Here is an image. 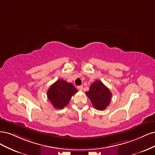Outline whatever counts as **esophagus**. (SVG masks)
I'll list each match as a JSON object with an SVG mask.
<instances>
[{"label":"esophagus","instance_id":"1","mask_svg":"<svg viewBox=\"0 0 155 155\" xmlns=\"http://www.w3.org/2000/svg\"><path fill=\"white\" fill-rule=\"evenodd\" d=\"M77 89L79 91H82L83 90V86H77Z\"/></svg>","mask_w":155,"mask_h":155}]
</instances>
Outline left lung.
<instances>
[{
    "label": "left lung",
    "mask_w": 155,
    "mask_h": 155,
    "mask_svg": "<svg viewBox=\"0 0 155 155\" xmlns=\"http://www.w3.org/2000/svg\"><path fill=\"white\" fill-rule=\"evenodd\" d=\"M86 94L93 107L100 111L104 110L109 106L112 97L110 90L100 81L93 82Z\"/></svg>",
    "instance_id": "8db88e82"
}]
</instances>
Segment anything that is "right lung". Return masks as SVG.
<instances>
[{
    "instance_id": "1",
    "label": "right lung",
    "mask_w": 155,
    "mask_h": 155,
    "mask_svg": "<svg viewBox=\"0 0 155 155\" xmlns=\"http://www.w3.org/2000/svg\"><path fill=\"white\" fill-rule=\"evenodd\" d=\"M77 92L72 84L59 79L49 87L47 96L54 108L61 109L67 106L71 97Z\"/></svg>"
}]
</instances>
